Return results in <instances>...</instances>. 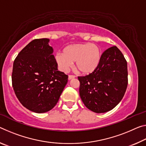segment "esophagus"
Wrapping results in <instances>:
<instances>
[{"instance_id": "obj_1", "label": "esophagus", "mask_w": 146, "mask_h": 146, "mask_svg": "<svg viewBox=\"0 0 146 146\" xmlns=\"http://www.w3.org/2000/svg\"><path fill=\"white\" fill-rule=\"evenodd\" d=\"M75 77V75H69V77H68V79H69V80H71V79H73V78H74Z\"/></svg>"}]
</instances>
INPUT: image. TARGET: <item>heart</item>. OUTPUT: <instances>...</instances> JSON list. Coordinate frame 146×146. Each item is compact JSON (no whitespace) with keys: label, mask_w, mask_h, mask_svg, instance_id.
<instances>
[{"label":"heart","mask_w":146,"mask_h":146,"mask_svg":"<svg viewBox=\"0 0 146 146\" xmlns=\"http://www.w3.org/2000/svg\"><path fill=\"white\" fill-rule=\"evenodd\" d=\"M101 51L98 45L90 43L73 44L67 46L62 52L55 55V61L61 71L66 72L75 62L78 73L88 75L96 70L101 60Z\"/></svg>","instance_id":"obj_1"}]
</instances>
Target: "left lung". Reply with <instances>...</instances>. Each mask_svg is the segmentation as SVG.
I'll use <instances>...</instances> for the list:
<instances>
[{"instance_id": "1", "label": "left lung", "mask_w": 146, "mask_h": 146, "mask_svg": "<svg viewBox=\"0 0 146 146\" xmlns=\"http://www.w3.org/2000/svg\"><path fill=\"white\" fill-rule=\"evenodd\" d=\"M79 94L84 105L96 113L113 109L125 93L128 84L127 64L116 46L103 52L100 64L93 73L78 77Z\"/></svg>"}]
</instances>
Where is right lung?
<instances>
[{"label":"right lung","instance_id":"obj_1","mask_svg":"<svg viewBox=\"0 0 146 146\" xmlns=\"http://www.w3.org/2000/svg\"><path fill=\"white\" fill-rule=\"evenodd\" d=\"M47 38L36 39L15 58L11 81L20 103L36 113L51 110L56 105L68 75L58 70L53 49Z\"/></svg>","mask_w":146,"mask_h":146}]
</instances>
